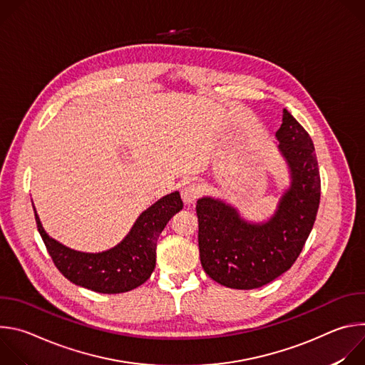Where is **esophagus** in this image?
Returning a JSON list of instances; mask_svg holds the SVG:
<instances>
[{"instance_id":"34e87169","label":"esophagus","mask_w":365,"mask_h":365,"mask_svg":"<svg viewBox=\"0 0 365 365\" xmlns=\"http://www.w3.org/2000/svg\"><path fill=\"white\" fill-rule=\"evenodd\" d=\"M200 193H202V186L196 182H192V183H187L182 187L180 196H182V199L186 205H190L200 196Z\"/></svg>"}]
</instances>
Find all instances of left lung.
Segmentation results:
<instances>
[{
  "label": "left lung",
  "mask_w": 365,
  "mask_h": 365,
  "mask_svg": "<svg viewBox=\"0 0 365 365\" xmlns=\"http://www.w3.org/2000/svg\"><path fill=\"white\" fill-rule=\"evenodd\" d=\"M276 138L292 182L269 221L247 222L235 207L214 197L196 203L200 264L212 280L231 289L262 287L287 272L317 220L321 176L314 141L287 110Z\"/></svg>",
  "instance_id": "left-lung-1"
}]
</instances>
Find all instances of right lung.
Segmentation results:
<instances>
[{
	"label": "right lung",
	"instance_id": "obj_1",
	"mask_svg": "<svg viewBox=\"0 0 365 365\" xmlns=\"http://www.w3.org/2000/svg\"><path fill=\"white\" fill-rule=\"evenodd\" d=\"M183 207L179 192L163 196L145 210L128 235L114 248L81 252L50 238L34 210L37 230L58 270L72 283L98 293H124L147 282L155 267L158 240L170 218Z\"/></svg>",
	"mask_w": 365,
	"mask_h": 365
}]
</instances>
